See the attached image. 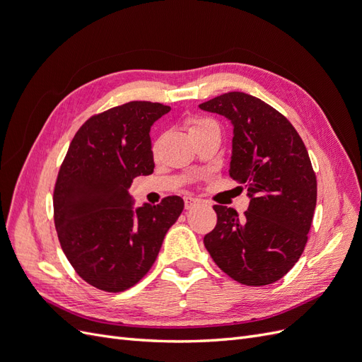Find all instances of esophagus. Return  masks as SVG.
Segmentation results:
<instances>
[{"mask_svg":"<svg viewBox=\"0 0 362 362\" xmlns=\"http://www.w3.org/2000/svg\"><path fill=\"white\" fill-rule=\"evenodd\" d=\"M184 204H185V210H192L196 205H199V201L192 198V196H187V198H184Z\"/></svg>","mask_w":362,"mask_h":362,"instance_id":"obj_1","label":"esophagus"}]
</instances>
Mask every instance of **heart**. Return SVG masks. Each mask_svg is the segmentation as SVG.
Here are the masks:
<instances>
[{
  "mask_svg": "<svg viewBox=\"0 0 362 362\" xmlns=\"http://www.w3.org/2000/svg\"><path fill=\"white\" fill-rule=\"evenodd\" d=\"M187 124H189V131H190V133H194V131L202 129L205 127L216 125L213 119L202 117V116H192V117H189L187 119Z\"/></svg>",
  "mask_w": 362,
  "mask_h": 362,
  "instance_id": "1",
  "label": "heart"
}]
</instances>
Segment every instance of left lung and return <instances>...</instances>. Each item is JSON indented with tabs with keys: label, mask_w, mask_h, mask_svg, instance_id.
I'll return each mask as SVG.
<instances>
[{
	"label": "left lung",
	"mask_w": 362,
	"mask_h": 362,
	"mask_svg": "<svg viewBox=\"0 0 362 362\" xmlns=\"http://www.w3.org/2000/svg\"><path fill=\"white\" fill-rule=\"evenodd\" d=\"M234 125L229 177L250 198L243 217L214 205L217 223L204 245L218 269L245 286L276 282L308 242L317 180L303 140L290 120L259 98L228 92L199 104Z\"/></svg>",
	"instance_id": "obj_1"
}]
</instances>
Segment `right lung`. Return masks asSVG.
Here are the masks:
<instances>
[{
    "label": "right lung",
    "instance_id": "add662e5",
    "mask_svg": "<svg viewBox=\"0 0 362 362\" xmlns=\"http://www.w3.org/2000/svg\"><path fill=\"white\" fill-rule=\"evenodd\" d=\"M169 105L131 101L93 115L76 131L54 185V223L78 276L119 293L154 264L168 229L182 213L180 196L137 210L129 187L154 172L149 129Z\"/></svg>",
    "mask_w": 362,
    "mask_h": 362
}]
</instances>
